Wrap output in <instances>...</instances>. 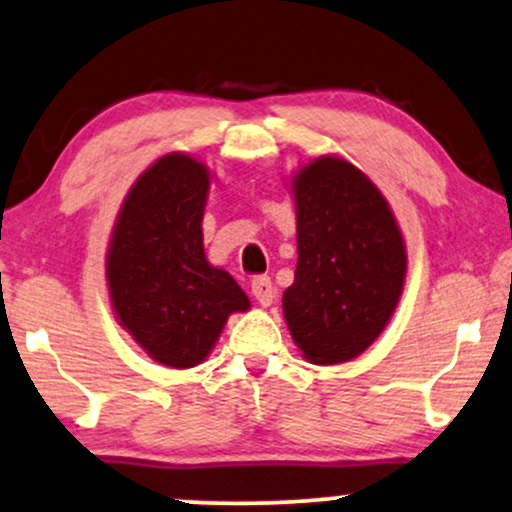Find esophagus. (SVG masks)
Masks as SVG:
<instances>
[{
    "label": "esophagus",
    "mask_w": 512,
    "mask_h": 512,
    "mask_svg": "<svg viewBox=\"0 0 512 512\" xmlns=\"http://www.w3.org/2000/svg\"><path fill=\"white\" fill-rule=\"evenodd\" d=\"M251 293H254V298L261 303L263 307L272 305V300H275V284H272L270 277L265 275H258L251 279Z\"/></svg>",
    "instance_id": "34e87169"
}]
</instances>
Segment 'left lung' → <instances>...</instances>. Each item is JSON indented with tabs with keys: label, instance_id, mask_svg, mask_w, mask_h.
Instances as JSON below:
<instances>
[{
	"label": "left lung",
	"instance_id": "8db88e82",
	"mask_svg": "<svg viewBox=\"0 0 512 512\" xmlns=\"http://www.w3.org/2000/svg\"><path fill=\"white\" fill-rule=\"evenodd\" d=\"M298 265L284 319L317 366L352 361L389 324L408 256L377 186L347 160L321 156L293 174Z\"/></svg>",
	"mask_w": 512,
	"mask_h": 512
}]
</instances>
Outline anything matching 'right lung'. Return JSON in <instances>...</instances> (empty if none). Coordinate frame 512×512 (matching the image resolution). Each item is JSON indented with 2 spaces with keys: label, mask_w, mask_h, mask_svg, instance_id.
Wrapping results in <instances>:
<instances>
[{
  "label": "right lung",
  "mask_w": 512,
  "mask_h": 512,
  "mask_svg": "<svg viewBox=\"0 0 512 512\" xmlns=\"http://www.w3.org/2000/svg\"><path fill=\"white\" fill-rule=\"evenodd\" d=\"M207 191L205 165L167 153L125 195L111 233V305L137 345L167 368L205 361L230 314L251 307L235 279L205 256Z\"/></svg>",
  "instance_id": "obj_1"
}]
</instances>
